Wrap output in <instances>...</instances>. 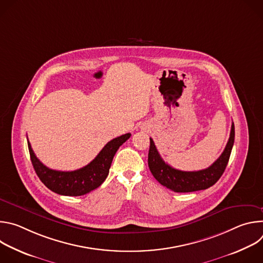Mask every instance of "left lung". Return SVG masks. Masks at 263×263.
<instances>
[{"label": "left lung", "instance_id": "obj_1", "mask_svg": "<svg viewBox=\"0 0 263 263\" xmlns=\"http://www.w3.org/2000/svg\"><path fill=\"white\" fill-rule=\"evenodd\" d=\"M235 130L232 123L229 140L221 155L207 168L197 172H184L176 170L165 163L159 155L155 143L149 138L147 164L154 178L166 189L175 193H192L209 189L221 177L228 164L234 143Z\"/></svg>", "mask_w": 263, "mask_h": 263}]
</instances>
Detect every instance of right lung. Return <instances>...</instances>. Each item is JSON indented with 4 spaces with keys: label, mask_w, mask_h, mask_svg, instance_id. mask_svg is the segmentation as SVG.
<instances>
[{
    "label": "right lung",
    "mask_w": 263,
    "mask_h": 263,
    "mask_svg": "<svg viewBox=\"0 0 263 263\" xmlns=\"http://www.w3.org/2000/svg\"><path fill=\"white\" fill-rule=\"evenodd\" d=\"M130 136L131 134L127 133L110 140L90 163L71 172H61L47 167L35 156L29 140L28 147L35 173L50 191L61 196L78 197L98 189L105 181L117 151Z\"/></svg>",
    "instance_id": "obj_1"
}]
</instances>
